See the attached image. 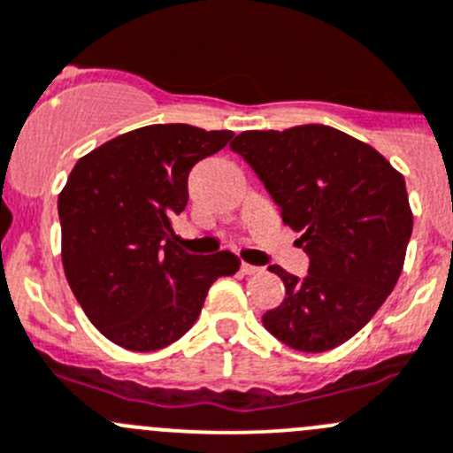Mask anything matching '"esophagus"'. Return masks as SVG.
<instances>
[{
    "label": "esophagus",
    "mask_w": 453,
    "mask_h": 453,
    "mask_svg": "<svg viewBox=\"0 0 453 453\" xmlns=\"http://www.w3.org/2000/svg\"><path fill=\"white\" fill-rule=\"evenodd\" d=\"M260 266H253V265H247V262H242V273H247V275H256V273H260Z\"/></svg>",
    "instance_id": "obj_1"
}]
</instances>
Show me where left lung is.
Wrapping results in <instances>:
<instances>
[{
    "label": "left lung",
    "mask_w": 453,
    "mask_h": 453,
    "mask_svg": "<svg viewBox=\"0 0 453 453\" xmlns=\"http://www.w3.org/2000/svg\"><path fill=\"white\" fill-rule=\"evenodd\" d=\"M298 231L309 273L273 265L287 288L262 316L280 342L307 353L335 349L358 334L394 291L413 215L404 178L365 142L325 127L244 131L231 142Z\"/></svg>",
    "instance_id": "left-lung-1"
}]
</instances>
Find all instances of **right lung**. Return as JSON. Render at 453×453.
<instances>
[{"label":"right lung","instance_id":"1","mask_svg":"<svg viewBox=\"0 0 453 453\" xmlns=\"http://www.w3.org/2000/svg\"><path fill=\"white\" fill-rule=\"evenodd\" d=\"M231 131L150 124L77 159L58 200L62 265L77 303L111 342L157 351L197 320L209 287L238 256H193L171 218L188 202V173L229 144Z\"/></svg>","mask_w":453,"mask_h":453}]
</instances>
